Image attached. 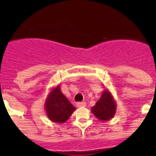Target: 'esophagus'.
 <instances>
[{
	"instance_id": "esophagus-1",
	"label": "esophagus",
	"mask_w": 156,
	"mask_h": 156,
	"mask_svg": "<svg viewBox=\"0 0 156 156\" xmlns=\"http://www.w3.org/2000/svg\"><path fill=\"white\" fill-rule=\"evenodd\" d=\"M78 108H83V107H86V103L85 102H78L76 104Z\"/></svg>"
}]
</instances>
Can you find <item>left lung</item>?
I'll return each instance as SVG.
<instances>
[{"instance_id":"8db88e82","label":"left lung","mask_w":156,"mask_h":156,"mask_svg":"<svg viewBox=\"0 0 156 156\" xmlns=\"http://www.w3.org/2000/svg\"><path fill=\"white\" fill-rule=\"evenodd\" d=\"M116 104L112 93L108 89L103 91L100 100L91 108V112L102 121L111 120L116 113Z\"/></svg>"}]
</instances>
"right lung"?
<instances>
[{"mask_svg":"<svg viewBox=\"0 0 156 156\" xmlns=\"http://www.w3.org/2000/svg\"><path fill=\"white\" fill-rule=\"evenodd\" d=\"M44 109L50 121L65 123L75 111V108L61 92L60 84L52 87L45 100Z\"/></svg>","mask_w":156,"mask_h":156,"instance_id":"add662e5","label":"right lung"}]
</instances>
